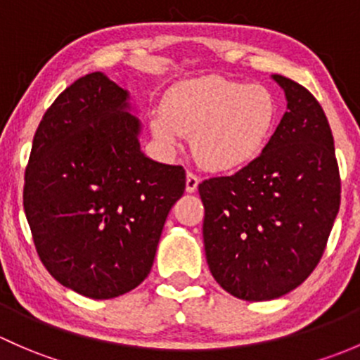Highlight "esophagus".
<instances>
[{
  "label": "esophagus",
  "mask_w": 360,
  "mask_h": 360,
  "mask_svg": "<svg viewBox=\"0 0 360 360\" xmlns=\"http://www.w3.org/2000/svg\"><path fill=\"white\" fill-rule=\"evenodd\" d=\"M199 185V176L194 175L192 172H187V180H185V191L187 192H195Z\"/></svg>",
  "instance_id": "34e87169"
}]
</instances>
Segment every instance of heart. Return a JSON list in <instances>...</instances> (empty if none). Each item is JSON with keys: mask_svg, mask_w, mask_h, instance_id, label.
<instances>
[{"mask_svg": "<svg viewBox=\"0 0 360 360\" xmlns=\"http://www.w3.org/2000/svg\"><path fill=\"white\" fill-rule=\"evenodd\" d=\"M277 100L262 84L224 76L181 81L150 110L153 135L168 149L191 136L194 158L211 172L243 168L262 154L277 124Z\"/></svg>", "mask_w": 360, "mask_h": 360, "instance_id": "1", "label": "heart"}]
</instances>
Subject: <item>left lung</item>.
Segmentation results:
<instances>
[{"instance_id":"8db88e82","label":"left lung","mask_w":360,"mask_h":360,"mask_svg":"<svg viewBox=\"0 0 360 360\" xmlns=\"http://www.w3.org/2000/svg\"><path fill=\"white\" fill-rule=\"evenodd\" d=\"M288 110L255 161L199 184L205 251L214 281L246 302L298 288L321 260L340 210L338 162L324 110L274 74Z\"/></svg>"}]
</instances>
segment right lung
Segmentation results:
<instances>
[{
  "instance_id": "add662e5",
  "label": "right lung",
  "mask_w": 360,
  "mask_h": 360,
  "mask_svg": "<svg viewBox=\"0 0 360 360\" xmlns=\"http://www.w3.org/2000/svg\"><path fill=\"white\" fill-rule=\"evenodd\" d=\"M129 94L103 72L65 88L44 112L25 168L24 211L39 260L94 300L135 290L153 269L185 169L140 150Z\"/></svg>"
}]
</instances>
